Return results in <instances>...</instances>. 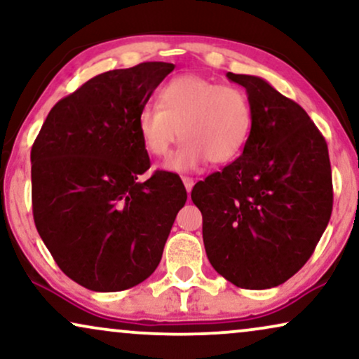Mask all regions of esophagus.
<instances>
[{
  "label": "esophagus",
  "mask_w": 359,
  "mask_h": 359,
  "mask_svg": "<svg viewBox=\"0 0 359 359\" xmlns=\"http://www.w3.org/2000/svg\"><path fill=\"white\" fill-rule=\"evenodd\" d=\"M182 182L185 185V190H187V194H190V190L194 189V179H190V177H182Z\"/></svg>",
  "instance_id": "obj_1"
}]
</instances>
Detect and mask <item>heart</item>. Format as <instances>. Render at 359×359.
Wrapping results in <instances>:
<instances>
[{"mask_svg":"<svg viewBox=\"0 0 359 359\" xmlns=\"http://www.w3.org/2000/svg\"><path fill=\"white\" fill-rule=\"evenodd\" d=\"M158 106L146 104L137 114V133L146 151L165 157L177 140H185L167 170L189 172L220 165L242 154L252 133V106L245 90L198 74H180L162 86Z\"/></svg>","mask_w":359,"mask_h":359,"instance_id":"1","label":"heart"}]
</instances>
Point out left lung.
I'll return each mask as SVG.
<instances>
[{
    "label": "left lung",
    "mask_w": 359,
    "mask_h": 359,
    "mask_svg": "<svg viewBox=\"0 0 359 359\" xmlns=\"http://www.w3.org/2000/svg\"><path fill=\"white\" fill-rule=\"evenodd\" d=\"M243 86L253 124L242 156L192 190L212 266L235 287H278L311 257L333 208L328 146L305 109L258 76Z\"/></svg>",
    "instance_id": "obj_1"
}]
</instances>
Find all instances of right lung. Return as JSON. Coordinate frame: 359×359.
<instances>
[{
    "label": "right lung",
    "instance_id": "right-lung-1",
    "mask_svg": "<svg viewBox=\"0 0 359 359\" xmlns=\"http://www.w3.org/2000/svg\"><path fill=\"white\" fill-rule=\"evenodd\" d=\"M170 62L102 72L61 99L31 149L33 215L39 237L65 273L93 292H121L157 269L182 180L149 167L137 114Z\"/></svg>",
    "mask_w": 359,
    "mask_h": 359
}]
</instances>
